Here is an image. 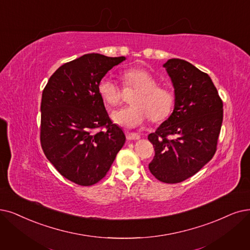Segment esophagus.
Returning a JSON list of instances; mask_svg holds the SVG:
<instances>
[{
  "mask_svg": "<svg viewBox=\"0 0 250 250\" xmlns=\"http://www.w3.org/2000/svg\"><path fill=\"white\" fill-rule=\"evenodd\" d=\"M125 134H126V138L128 139V141H136V139H139V137H141L137 133H133V132L126 131Z\"/></svg>",
  "mask_w": 250,
  "mask_h": 250,
  "instance_id": "1",
  "label": "esophagus"
}]
</instances>
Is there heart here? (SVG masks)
Masks as SVG:
<instances>
[{"label": "heart", "mask_w": 250, "mask_h": 250, "mask_svg": "<svg viewBox=\"0 0 250 250\" xmlns=\"http://www.w3.org/2000/svg\"><path fill=\"white\" fill-rule=\"evenodd\" d=\"M125 87L136 90L131 98L132 105L117 109L112 120L127 128L142 126L147 118L152 122H163L171 116L175 106V94L170 88L159 85L158 79L142 67L128 68L122 74ZM97 91L104 103L109 106L121 101V87L111 77L105 76L97 84Z\"/></svg>", "instance_id": "obj_1"}]
</instances>
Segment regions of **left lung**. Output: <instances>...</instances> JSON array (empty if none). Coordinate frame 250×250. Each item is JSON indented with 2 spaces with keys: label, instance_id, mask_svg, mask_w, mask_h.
Listing matches in <instances>:
<instances>
[{
  "label": "left lung",
  "instance_id": "8db88e82",
  "mask_svg": "<svg viewBox=\"0 0 250 250\" xmlns=\"http://www.w3.org/2000/svg\"><path fill=\"white\" fill-rule=\"evenodd\" d=\"M174 87L173 113L147 138L155 148L148 164L160 182L177 184L193 176L216 152L223 101L210 77L184 59L163 65Z\"/></svg>",
  "mask_w": 250,
  "mask_h": 250
}]
</instances>
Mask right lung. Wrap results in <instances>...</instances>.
<instances>
[{"label":"right lung","mask_w":250,"mask_h":250,"mask_svg":"<svg viewBox=\"0 0 250 250\" xmlns=\"http://www.w3.org/2000/svg\"><path fill=\"white\" fill-rule=\"evenodd\" d=\"M124 56L85 54L59 66L45 86L40 141L62 176L80 186L103 179L125 144L97 91L101 79ZM105 130L104 131L103 129Z\"/></svg>","instance_id":"right-lung-1"}]
</instances>
